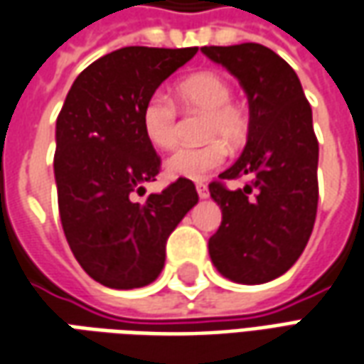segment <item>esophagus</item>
<instances>
[{"instance_id": "34e87169", "label": "esophagus", "mask_w": 364, "mask_h": 364, "mask_svg": "<svg viewBox=\"0 0 364 364\" xmlns=\"http://www.w3.org/2000/svg\"><path fill=\"white\" fill-rule=\"evenodd\" d=\"M196 190H198V196H200V198H208V196H210L208 184H203V182H198V184H196Z\"/></svg>"}]
</instances>
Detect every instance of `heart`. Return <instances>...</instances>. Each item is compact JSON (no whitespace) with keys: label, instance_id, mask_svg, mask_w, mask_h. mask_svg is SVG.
<instances>
[{"label":"heart","instance_id":"b5f03b06","mask_svg":"<svg viewBox=\"0 0 364 364\" xmlns=\"http://www.w3.org/2000/svg\"><path fill=\"white\" fill-rule=\"evenodd\" d=\"M178 104L188 112L205 113L203 139H211L202 146H184L170 154L164 162L166 174L172 178L203 180L219 168L229 145H241L249 131V117L241 105L231 100L233 90L218 72H198L184 78L174 90ZM141 125L149 143L161 151H170L178 145L176 107L168 97L151 95L141 112Z\"/></svg>","mask_w":364,"mask_h":364}]
</instances>
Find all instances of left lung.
<instances>
[{
  "instance_id": "8db88e82",
  "label": "left lung",
  "mask_w": 364,
  "mask_h": 364,
  "mask_svg": "<svg viewBox=\"0 0 364 364\" xmlns=\"http://www.w3.org/2000/svg\"><path fill=\"white\" fill-rule=\"evenodd\" d=\"M202 53L225 66L249 100L247 145L219 178L251 182L237 190L210 184L223 215L208 243L211 262L239 284L270 282L300 259L316 221L319 146L311 107L292 66L267 46H202Z\"/></svg>"
}]
</instances>
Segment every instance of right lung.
Instances as JSON below:
<instances>
[{
    "label": "right lung",
    "mask_w": 364,
    "mask_h": 364,
    "mask_svg": "<svg viewBox=\"0 0 364 364\" xmlns=\"http://www.w3.org/2000/svg\"><path fill=\"white\" fill-rule=\"evenodd\" d=\"M196 53V46L113 50L74 80L58 113L54 178L64 235L80 267L107 288L154 282L166 239L198 203L188 178L143 203L131 200L161 170L143 133V105Z\"/></svg>",
    "instance_id": "right-lung-1"
}]
</instances>
